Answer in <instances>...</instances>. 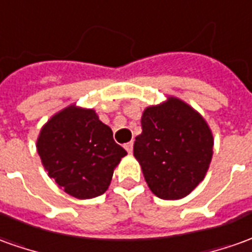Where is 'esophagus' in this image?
<instances>
[{"label":"esophagus","mask_w":252,"mask_h":252,"mask_svg":"<svg viewBox=\"0 0 252 252\" xmlns=\"http://www.w3.org/2000/svg\"><path fill=\"white\" fill-rule=\"evenodd\" d=\"M124 147H126V150L128 151L129 154H131L132 149H133V143H132V142H129V143H126L124 144Z\"/></svg>","instance_id":"34e87169"}]
</instances>
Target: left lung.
Segmentation results:
<instances>
[{
    "mask_svg": "<svg viewBox=\"0 0 252 252\" xmlns=\"http://www.w3.org/2000/svg\"><path fill=\"white\" fill-rule=\"evenodd\" d=\"M133 156L153 193L161 199H180L203 180L209 169L212 131L199 113L172 96L143 112Z\"/></svg>",
    "mask_w": 252,
    "mask_h": 252,
    "instance_id": "8db88e82",
    "label": "left lung"
}]
</instances>
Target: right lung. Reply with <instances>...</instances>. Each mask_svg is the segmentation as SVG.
Returning <instances> with one entry per match:
<instances>
[{
    "mask_svg": "<svg viewBox=\"0 0 252 252\" xmlns=\"http://www.w3.org/2000/svg\"><path fill=\"white\" fill-rule=\"evenodd\" d=\"M36 149L43 166L59 187L77 199L99 196L108 189L114 168L126 151L93 109H64L47 121Z\"/></svg>",
    "mask_w": 252,
    "mask_h": 252,
    "instance_id": "right-lung-1",
    "label": "right lung"
}]
</instances>
